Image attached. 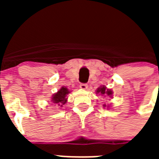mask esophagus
<instances>
[{"mask_svg": "<svg viewBox=\"0 0 159 159\" xmlns=\"http://www.w3.org/2000/svg\"><path fill=\"white\" fill-rule=\"evenodd\" d=\"M80 88L81 89H83V90H86L87 88H88V84H81L80 85Z\"/></svg>", "mask_w": 159, "mask_h": 159, "instance_id": "esophagus-1", "label": "esophagus"}]
</instances>
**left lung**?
I'll use <instances>...</instances> for the list:
<instances>
[{
    "label": "left lung",
    "instance_id": "1",
    "mask_svg": "<svg viewBox=\"0 0 159 159\" xmlns=\"http://www.w3.org/2000/svg\"><path fill=\"white\" fill-rule=\"evenodd\" d=\"M96 93H99L101 95H107L108 96H111V95L113 94L111 90L107 89V88L105 86H101L99 87L96 91ZM103 107H106V105H103Z\"/></svg>",
    "mask_w": 159,
    "mask_h": 159
}]
</instances>
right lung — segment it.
<instances>
[{
	"mask_svg": "<svg viewBox=\"0 0 159 159\" xmlns=\"http://www.w3.org/2000/svg\"><path fill=\"white\" fill-rule=\"evenodd\" d=\"M69 93L70 92L66 87H62L57 93L52 95V102H53L54 103H57V104H58V106H60V107H62L66 102H67V98L66 96H67V94Z\"/></svg>",
	"mask_w": 159,
	"mask_h": 159,
	"instance_id": "obj_1",
	"label": "right lung"
}]
</instances>
